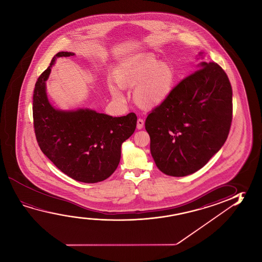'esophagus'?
<instances>
[{
    "mask_svg": "<svg viewBox=\"0 0 262 262\" xmlns=\"http://www.w3.org/2000/svg\"><path fill=\"white\" fill-rule=\"evenodd\" d=\"M143 125H144V121H143V120L142 119H138L137 120V129H141L143 128Z\"/></svg>",
    "mask_w": 262,
    "mask_h": 262,
    "instance_id": "1",
    "label": "esophagus"
}]
</instances>
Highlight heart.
Masks as SVG:
<instances>
[{
    "mask_svg": "<svg viewBox=\"0 0 262 262\" xmlns=\"http://www.w3.org/2000/svg\"><path fill=\"white\" fill-rule=\"evenodd\" d=\"M115 78L121 88L136 86L133 91L134 101L144 108H152L163 103L171 93L174 73L169 64L146 57L120 67ZM108 89L114 99L123 98L116 86L110 84Z\"/></svg>",
    "mask_w": 262,
    "mask_h": 262,
    "instance_id": "b5f03b06",
    "label": "heart"
}]
</instances>
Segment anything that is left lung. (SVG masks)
<instances>
[{
  "label": "left lung",
  "instance_id": "left-lung-1",
  "mask_svg": "<svg viewBox=\"0 0 262 262\" xmlns=\"http://www.w3.org/2000/svg\"><path fill=\"white\" fill-rule=\"evenodd\" d=\"M198 69L174 86L145 120L150 154L167 176L182 177L201 169L229 133L233 106L227 74L214 62H201Z\"/></svg>",
  "mask_w": 262,
  "mask_h": 262
}]
</instances>
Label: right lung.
<instances>
[{"mask_svg":"<svg viewBox=\"0 0 262 262\" xmlns=\"http://www.w3.org/2000/svg\"><path fill=\"white\" fill-rule=\"evenodd\" d=\"M59 52L35 83L33 117L39 147L52 163L74 180L94 184L115 172L121 144L136 129L137 116H108L89 108L56 110L48 101L46 81L57 57L74 56Z\"/></svg>","mask_w":262,"mask_h":262,"instance_id":"add662e5","label":"right lung"}]
</instances>
